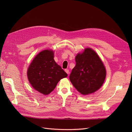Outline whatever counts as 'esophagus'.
I'll return each mask as SVG.
<instances>
[{"label":"esophagus","instance_id":"obj_1","mask_svg":"<svg viewBox=\"0 0 132 132\" xmlns=\"http://www.w3.org/2000/svg\"><path fill=\"white\" fill-rule=\"evenodd\" d=\"M65 71L68 74H69V70L68 69H65Z\"/></svg>","mask_w":132,"mask_h":132}]
</instances>
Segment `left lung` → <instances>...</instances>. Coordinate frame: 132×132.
<instances>
[{
    "mask_svg": "<svg viewBox=\"0 0 132 132\" xmlns=\"http://www.w3.org/2000/svg\"><path fill=\"white\" fill-rule=\"evenodd\" d=\"M76 65L69 79L75 88L82 95L93 93L100 88L106 78V69L98 55L86 48L75 57Z\"/></svg>",
    "mask_w": 132,
    "mask_h": 132,
    "instance_id": "1",
    "label": "left lung"
}]
</instances>
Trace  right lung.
Segmentation results:
<instances>
[{"label": "right lung", "mask_w": 132, "mask_h": 132, "mask_svg": "<svg viewBox=\"0 0 132 132\" xmlns=\"http://www.w3.org/2000/svg\"><path fill=\"white\" fill-rule=\"evenodd\" d=\"M53 58L52 51H43L36 56L27 70V77L31 85L44 95L51 93L60 80L68 76Z\"/></svg>", "instance_id": "right-lung-1"}]
</instances>
